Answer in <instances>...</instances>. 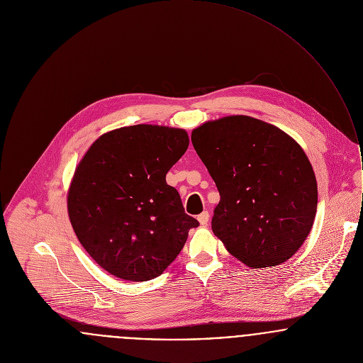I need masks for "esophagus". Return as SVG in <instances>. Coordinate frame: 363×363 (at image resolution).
I'll list each match as a JSON object with an SVG mask.
<instances>
[{
  "label": "esophagus",
  "mask_w": 363,
  "mask_h": 363,
  "mask_svg": "<svg viewBox=\"0 0 363 363\" xmlns=\"http://www.w3.org/2000/svg\"><path fill=\"white\" fill-rule=\"evenodd\" d=\"M197 220H199V223H200L201 225H207V224H208V220H210L208 211H203V213L197 217Z\"/></svg>",
  "instance_id": "34e87169"
}]
</instances>
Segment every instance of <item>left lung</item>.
<instances>
[{"label":"left lung","mask_w":363,"mask_h":363,"mask_svg":"<svg viewBox=\"0 0 363 363\" xmlns=\"http://www.w3.org/2000/svg\"><path fill=\"white\" fill-rule=\"evenodd\" d=\"M191 142L221 196L214 235L252 269L290 259L317 213V180L303 147L247 116L204 122L193 129Z\"/></svg>","instance_id":"8db88e82"}]
</instances>
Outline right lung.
I'll use <instances>...</instances> for the list:
<instances>
[{
  "label": "right lung",
  "mask_w": 363,
  "mask_h": 363,
  "mask_svg": "<svg viewBox=\"0 0 363 363\" xmlns=\"http://www.w3.org/2000/svg\"><path fill=\"white\" fill-rule=\"evenodd\" d=\"M187 147L184 129L139 123L103 133L77 164L67 191L69 218L83 247L110 274L155 279L199 227L166 183Z\"/></svg>",
  "instance_id": "right-lung-1"
}]
</instances>
